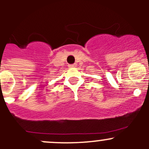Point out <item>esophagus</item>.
<instances>
[{"label": "esophagus", "mask_w": 149, "mask_h": 149, "mask_svg": "<svg viewBox=\"0 0 149 149\" xmlns=\"http://www.w3.org/2000/svg\"><path fill=\"white\" fill-rule=\"evenodd\" d=\"M68 67L70 68H74L76 67V64H73V65H69Z\"/></svg>", "instance_id": "1"}]
</instances>
